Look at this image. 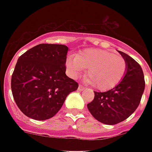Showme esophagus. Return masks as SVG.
I'll return each instance as SVG.
<instances>
[{
	"label": "esophagus",
	"instance_id": "obj_1",
	"mask_svg": "<svg viewBox=\"0 0 152 152\" xmlns=\"http://www.w3.org/2000/svg\"><path fill=\"white\" fill-rule=\"evenodd\" d=\"M84 89H85V88H84V87H83V85H81V84H80V85H79V87H78V90L79 91H83Z\"/></svg>",
	"mask_w": 152,
	"mask_h": 152
}]
</instances>
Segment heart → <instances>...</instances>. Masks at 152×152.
<instances>
[{
	"label": "heart",
	"instance_id": "obj_1",
	"mask_svg": "<svg viewBox=\"0 0 152 152\" xmlns=\"http://www.w3.org/2000/svg\"><path fill=\"white\" fill-rule=\"evenodd\" d=\"M66 67L74 79L79 78L84 69H88L86 82L98 90L107 91L121 81L126 72L127 64L121 56L110 51L88 49L76 57H68Z\"/></svg>",
	"mask_w": 152,
	"mask_h": 152
}]
</instances>
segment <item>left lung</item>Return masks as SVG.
<instances>
[{"instance_id":"8db88e82","label":"left lung","mask_w":152,"mask_h":152,"mask_svg":"<svg viewBox=\"0 0 152 152\" xmlns=\"http://www.w3.org/2000/svg\"><path fill=\"white\" fill-rule=\"evenodd\" d=\"M118 52L127 64L125 76L113 89L95 91L94 99L88 104L91 115L106 125H116L127 119L139 106L145 88L140 65L128 54Z\"/></svg>"}]
</instances>
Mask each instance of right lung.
Here are the masks:
<instances>
[{
    "label": "right lung",
    "instance_id": "right-lung-1",
    "mask_svg": "<svg viewBox=\"0 0 152 152\" xmlns=\"http://www.w3.org/2000/svg\"><path fill=\"white\" fill-rule=\"evenodd\" d=\"M68 46L39 44L19 57L12 76L13 98L28 118L44 121L60 110L77 82L66 76Z\"/></svg>",
    "mask_w": 152,
    "mask_h": 152
}]
</instances>
